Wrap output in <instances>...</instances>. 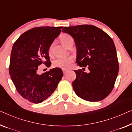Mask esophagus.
Returning a JSON list of instances; mask_svg holds the SVG:
<instances>
[{
	"label": "esophagus",
	"mask_w": 132,
	"mask_h": 132,
	"mask_svg": "<svg viewBox=\"0 0 132 132\" xmlns=\"http://www.w3.org/2000/svg\"><path fill=\"white\" fill-rule=\"evenodd\" d=\"M67 72H68V70H66V69H63V73L64 75L66 74Z\"/></svg>",
	"instance_id": "obj_1"
}]
</instances>
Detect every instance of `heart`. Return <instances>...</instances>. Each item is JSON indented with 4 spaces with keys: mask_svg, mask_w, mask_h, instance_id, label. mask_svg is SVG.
<instances>
[{
    "mask_svg": "<svg viewBox=\"0 0 132 132\" xmlns=\"http://www.w3.org/2000/svg\"><path fill=\"white\" fill-rule=\"evenodd\" d=\"M61 42L64 46L68 47L70 43L73 41L72 37L69 34H63L60 37ZM52 45L50 47L49 50H52ZM73 62V58L71 56H63L59 57L55 59L53 62V65L55 68L62 69H68L72 65Z\"/></svg>",
    "mask_w": 132,
    "mask_h": 132,
    "instance_id": "1",
    "label": "heart"
}]
</instances>
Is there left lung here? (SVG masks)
<instances>
[{"mask_svg": "<svg viewBox=\"0 0 132 132\" xmlns=\"http://www.w3.org/2000/svg\"><path fill=\"white\" fill-rule=\"evenodd\" d=\"M62 32L73 38L77 48L76 63L80 68L87 67L89 73L82 69L74 70L76 78L72 86L76 95L86 101L104 100L114 86L119 64L116 49L107 33L92 25L64 27Z\"/></svg>", "mask_w": 132, "mask_h": 132, "instance_id": "1", "label": "left lung"}]
</instances>
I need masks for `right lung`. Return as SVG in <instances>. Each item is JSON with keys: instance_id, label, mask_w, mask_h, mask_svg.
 <instances>
[{"instance_id": "add662e5", "label": "right lung", "mask_w": 132, "mask_h": 132, "mask_svg": "<svg viewBox=\"0 0 132 132\" xmlns=\"http://www.w3.org/2000/svg\"><path fill=\"white\" fill-rule=\"evenodd\" d=\"M62 27H35L21 35L13 45L9 67L11 79L19 95L32 103H40L56 90L62 70L54 68L42 74L38 66H50L49 48Z\"/></svg>"}]
</instances>
